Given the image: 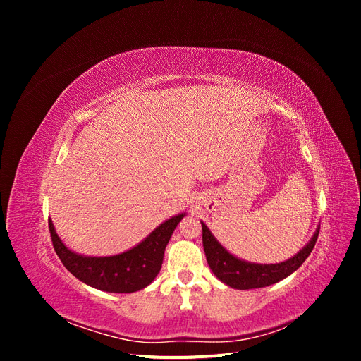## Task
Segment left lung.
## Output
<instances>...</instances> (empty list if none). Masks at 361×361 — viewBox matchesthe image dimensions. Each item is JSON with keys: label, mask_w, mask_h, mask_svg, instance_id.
Returning a JSON list of instances; mask_svg holds the SVG:
<instances>
[{"label": "left lung", "mask_w": 361, "mask_h": 361, "mask_svg": "<svg viewBox=\"0 0 361 361\" xmlns=\"http://www.w3.org/2000/svg\"><path fill=\"white\" fill-rule=\"evenodd\" d=\"M202 232L206 260L214 274L223 283H226L227 286L243 290L274 285V283L290 276L309 257L319 235V231H316V233L310 239V243L298 255H295L286 262H281V264L276 265H257L248 264V262L232 256L226 248H223L221 244H218V241L212 236L209 228L204 226V223H202Z\"/></svg>", "instance_id": "obj_1"}]
</instances>
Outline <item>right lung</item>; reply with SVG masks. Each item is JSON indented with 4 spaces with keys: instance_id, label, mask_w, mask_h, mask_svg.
Returning <instances> with one entry per match:
<instances>
[{
    "instance_id": "add662e5",
    "label": "right lung",
    "mask_w": 361,
    "mask_h": 361,
    "mask_svg": "<svg viewBox=\"0 0 361 361\" xmlns=\"http://www.w3.org/2000/svg\"><path fill=\"white\" fill-rule=\"evenodd\" d=\"M183 215L179 214L162 223L133 250L110 257H85L73 253L60 241L51 220L48 226L52 247L71 274L99 290L130 293L146 288L158 276L164 251Z\"/></svg>"
}]
</instances>
